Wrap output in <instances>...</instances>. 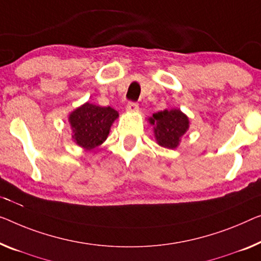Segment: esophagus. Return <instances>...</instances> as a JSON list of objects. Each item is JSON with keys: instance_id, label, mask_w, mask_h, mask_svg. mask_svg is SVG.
<instances>
[{"instance_id": "esophagus-1", "label": "esophagus", "mask_w": 261, "mask_h": 261, "mask_svg": "<svg viewBox=\"0 0 261 261\" xmlns=\"http://www.w3.org/2000/svg\"><path fill=\"white\" fill-rule=\"evenodd\" d=\"M137 110H138V104H137V103H132V102L127 103L126 111H129V112H136Z\"/></svg>"}]
</instances>
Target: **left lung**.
<instances>
[{"label":"left lung","instance_id":"left-lung-1","mask_svg":"<svg viewBox=\"0 0 261 261\" xmlns=\"http://www.w3.org/2000/svg\"><path fill=\"white\" fill-rule=\"evenodd\" d=\"M153 126L154 139L158 145L165 149H177L181 137L188 132L190 119L179 109H171L155 112L147 119Z\"/></svg>","mask_w":261,"mask_h":261}]
</instances>
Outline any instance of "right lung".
<instances>
[{"label": "right lung", "mask_w": 261, "mask_h": 261, "mask_svg": "<svg viewBox=\"0 0 261 261\" xmlns=\"http://www.w3.org/2000/svg\"><path fill=\"white\" fill-rule=\"evenodd\" d=\"M118 116V112L110 107L103 108L89 102L82 104L68 117L72 141L87 151L95 149L107 141Z\"/></svg>", "instance_id": "1"}]
</instances>
